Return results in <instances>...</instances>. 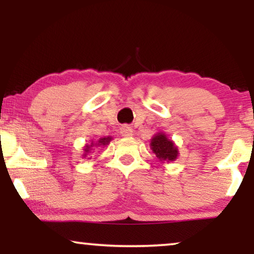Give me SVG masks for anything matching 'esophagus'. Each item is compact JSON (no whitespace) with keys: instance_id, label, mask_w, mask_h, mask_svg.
<instances>
[{"instance_id":"34e87169","label":"esophagus","mask_w":254,"mask_h":254,"mask_svg":"<svg viewBox=\"0 0 254 254\" xmlns=\"http://www.w3.org/2000/svg\"><path fill=\"white\" fill-rule=\"evenodd\" d=\"M120 133L123 136H126V137L131 136V135H133V128L128 126V125H125V126L120 128Z\"/></svg>"}]
</instances>
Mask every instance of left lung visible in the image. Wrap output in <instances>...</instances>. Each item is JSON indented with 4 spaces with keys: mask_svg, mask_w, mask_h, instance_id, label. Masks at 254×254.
<instances>
[{
    "mask_svg": "<svg viewBox=\"0 0 254 254\" xmlns=\"http://www.w3.org/2000/svg\"><path fill=\"white\" fill-rule=\"evenodd\" d=\"M150 148L161 162H172L178 157V148L164 133H157L151 138Z\"/></svg>",
    "mask_w": 254,
    "mask_h": 254,
    "instance_id": "8db88e82",
    "label": "left lung"
}]
</instances>
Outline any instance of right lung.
<instances>
[{"label": "right lung", "mask_w": 254, "mask_h": 254, "mask_svg": "<svg viewBox=\"0 0 254 254\" xmlns=\"http://www.w3.org/2000/svg\"><path fill=\"white\" fill-rule=\"evenodd\" d=\"M111 140H112V137H111V136H107V137H102V138H99V140L98 141H97L96 142V143H95V142H91V143H90V144H86L85 145V148H84V155H83V156H84V157H85V156L86 155H88V154H90V152H91V148L92 147H95V145H96V147H102V145H107V144H109L110 143V141Z\"/></svg>", "instance_id": "obj_1"}]
</instances>
